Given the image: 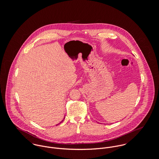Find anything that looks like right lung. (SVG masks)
Here are the masks:
<instances>
[{
  "label": "right lung",
  "instance_id": "1",
  "mask_svg": "<svg viewBox=\"0 0 159 159\" xmlns=\"http://www.w3.org/2000/svg\"><path fill=\"white\" fill-rule=\"evenodd\" d=\"M64 119H65V117H64V119H63V120H62V121H61V122H60V123H59V124H61V122H63V120H64ZM58 124H57V125H58Z\"/></svg>",
  "mask_w": 159,
  "mask_h": 159
}]
</instances>
